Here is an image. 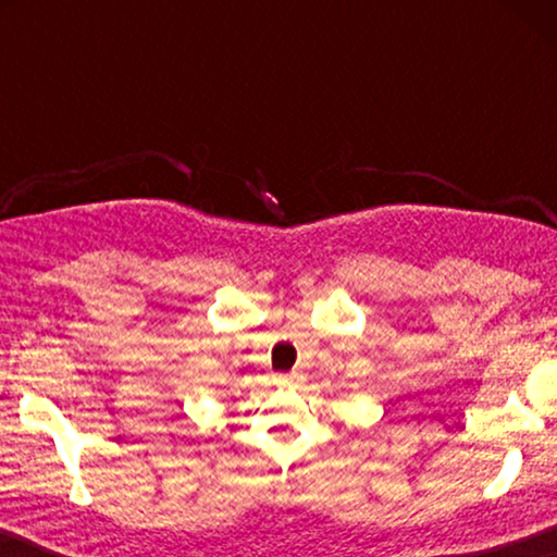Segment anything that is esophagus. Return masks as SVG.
<instances>
[{"label":"esophagus","instance_id":"esophagus-1","mask_svg":"<svg viewBox=\"0 0 557 557\" xmlns=\"http://www.w3.org/2000/svg\"><path fill=\"white\" fill-rule=\"evenodd\" d=\"M297 379H299L297 371H292V373H287V375H277V385H295Z\"/></svg>","mask_w":557,"mask_h":557}]
</instances>
